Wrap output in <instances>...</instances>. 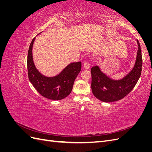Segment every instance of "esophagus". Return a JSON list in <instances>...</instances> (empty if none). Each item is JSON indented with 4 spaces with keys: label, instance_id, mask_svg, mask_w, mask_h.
<instances>
[{
    "label": "esophagus",
    "instance_id": "obj_1",
    "mask_svg": "<svg viewBox=\"0 0 152 152\" xmlns=\"http://www.w3.org/2000/svg\"><path fill=\"white\" fill-rule=\"evenodd\" d=\"M83 67L86 69H89L90 67H91V64L88 61H86L84 63V65H83Z\"/></svg>",
    "mask_w": 152,
    "mask_h": 152
}]
</instances>
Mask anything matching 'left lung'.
<instances>
[{
  "instance_id": "left-lung-1",
  "label": "left lung",
  "mask_w": 152,
  "mask_h": 152,
  "mask_svg": "<svg viewBox=\"0 0 152 152\" xmlns=\"http://www.w3.org/2000/svg\"><path fill=\"white\" fill-rule=\"evenodd\" d=\"M137 43L138 47L134 67L122 79H111L98 65L91 68V89L96 98L106 103L116 102L124 98L134 88L141 76L142 63L141 46L137 40Z\"/></svg>"
}]
</instances>
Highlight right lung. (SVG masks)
<instances>
[{
	"mask_svg": "<svg viewBox=\"0 0 152 152\" xmlns=\"http://www.w3.org/2000/svg\"><path fill=\"white\" fill-rule=\"evenodd\" d=\"M35 37L30 45L27 68L28 79L35 89L44 97L52 100H61L70 94L73 83L81 70V62H73L68 65L58 75L46 77L37 69L33 60L32 48Z\"/></svg>",
	"mask_w": 152,
	"mask_h": 152,
	"instance_id": "right-lung-1",
	"label": "right lung"
}]
</instances>
